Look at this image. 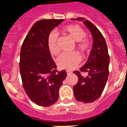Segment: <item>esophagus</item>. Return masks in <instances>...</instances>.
<instances>
[{
    "label": "esophagus",
    "mask_w": 127,
    "mask_h": 127,
    "mask_svg": "<svg viewBox=\"0 0 127 127\" xmlns=\"http://www.w3.org/2000/svg\"><path fill=\"white\" fill-rule=\"evenodd\" d=\"M67 75H70V74L72 73V72L70 71V70H67Z\"/></svg>",
    "instance_id": "esophagus-1"
}]
</instances>
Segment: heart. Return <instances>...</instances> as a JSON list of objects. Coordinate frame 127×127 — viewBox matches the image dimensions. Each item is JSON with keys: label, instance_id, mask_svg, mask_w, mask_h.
<instances>
[{"label": "heart", "instance_id": "b5f03b06", "mask_svg": "<svg viewBox=\"0 0 127 127\" xmlns=\"http://www.w3.org/2000/svg\"><path fill=\"white\" fill-rule=\"evenodd\" d=\"M64 32L76 41V47L83 56L89 53L91 49V41L86 36L85 30L78 25L71 24L63 29ZM58 34L55 32H51L49 35L48 41V49L53 55H56L60 51L58 46ZM81 57L77 53L72 54H61L56 60L58 67L61 69L71 70L79 65Z\"/></svg>", "mask_w": 127, "mask_h": 127}]
</instances>
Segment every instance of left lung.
Segmentation results:
<instances>
[{
    "label": "left lung",
    "mask_w": 127,
    "mask_h": 127,
    "mask_svg": "<svg viewBox=\"0 0 127 127\" xmlns=\"http://www.w3.org/2000/svg\"><path fill=\"white\" fill-rule=\"evenodd\" d=\"M75 20V19H74ZM83 20V23L92 33L94 44L89 58L80 70L74 73L78 77V81L73 87L74 94L77 101L91 103L98 99L102 94L109 76V55L107 46L103 35L89 20ZM87 73L86 76L82 73Z\"/></svg>",
    "instance_id": "obj_1"
}]
</instances>
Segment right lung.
<instances>
[{
  "mask_svg": "<svg viewBox=\"0 0 127 127\" xmlns=\"http://www.w3.org/2000/svg\"><path fill=\"white\" fill-rule=\"evenodd\" d=\"M64 20H41L33 25L20 51V71L26 94L33 102L49 107L58 100V91L67 76L58 72L48 49L51 30Z\"/></svg>",
  "mask_w": 127,
  "mask_h": 127,
  "instance_id": "obj_1",
  "label": "right lung"
}]
</instances>
